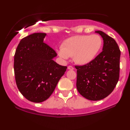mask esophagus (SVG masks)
Wrapping results in <instances>:
<instances>
[{
	"label": "esophagus",
	"instance_id": "esophagus-1",
	"mask_svg": "<svg viewBox=\"0 0 130 130\" xmlns=\"http://www.w3.org/2000/svg\"><path fill=\"white\" fill-rule=\"evenodd\" d=\"M68 70H74V67H72V66H71V65H69V66L68 67Z\"/></svg>",
	"mask_w": 130,
	"mask_h": 130
}]
</instances>
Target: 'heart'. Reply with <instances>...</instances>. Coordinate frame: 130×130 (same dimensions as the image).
I'll return each mask as SVG.
<instances>
[{
  "instance_id": "obj_1",
  "label": "heart",
  "mask_w": 130,
  "mask_h": 130,
  "mask_svg": "<svg viewBox=\"0 0 130 130\" xmlns=\"http://www.w3.org/2000/svg\"><path fill=\"white\" fill-rule=\"evenodd\" d=\"M103 41L99 35H76L67 38L58 51L64 59L73 57L76 63L80 65L89 63L94 59L102 46Z\"/></svg>"
}]
</instances>
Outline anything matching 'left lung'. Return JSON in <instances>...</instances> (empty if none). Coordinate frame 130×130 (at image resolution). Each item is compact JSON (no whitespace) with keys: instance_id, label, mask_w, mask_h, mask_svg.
<instances>
[{"instance_id":"left-lung-1","label":"left lung","mask_w":130,"mask_h":130,"mask_svg":"<svg viewBox=\"0 0 130 130\" xmlns=\"http://www.w3.org/2000/svg\"><path fill=\"white\" fill-rule=\"evenodd\" d=\"M103 39V51L93 60L77 69L76 87L89 100L98 101L114 90L120 75V51L114 39L102 31H96Z\"/></svg>"}]
</instances>
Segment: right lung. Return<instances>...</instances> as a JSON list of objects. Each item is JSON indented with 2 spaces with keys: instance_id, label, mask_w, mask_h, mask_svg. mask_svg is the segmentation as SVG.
I'll use <instances>...</instances> for the list:
<instances>
[{
  "instance_id": "add662e5",
  "label": "right lung",
  "mask_w": 130,
  "mask_h": 130,
  "mask_svg": "<svg viewBox=\"0 0 130 130\" xmlns=\"http://www.w3.org/2000/svg\"><path fill=\"white\" fill-rule=\"evenodd\" d=\"M46 35L35 33L22 38L14 56L16 86L26 99L34 103L50 97L67 68L53 60L57 53L43 42Z\"/></svg>"
}]
</instances>
